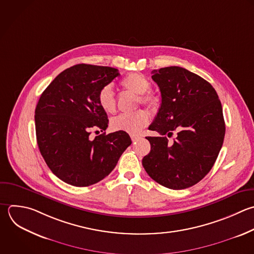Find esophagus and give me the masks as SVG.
I'll return each instance as SVG.
<instances>
[{
	"label": "esophagus",
	"instance_id": "obj_1",
	"mask_svg": "<svg viewBox=\"0 0 254 254\" xmlns=\"http://www.w3.org/2000/svg\"><path fill=\"white\" fill-rule=\"evenodd\" d=\"M130 137H131L132 142H136V141L140 138V136H139V135H136V134H131V135H130Z\"/></svg>",
	"mask_w": 254,
	"mask_h": 254
}]
</instances>
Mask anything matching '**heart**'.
Wrapping results in <instances>:
<instances>
[{"mask_svg": "<svg viewBox=\"0 0 254 254\" xmlns=\"http://www.w3.org/2000/svg\"><path fill=\"white\" fill-rule=\"evenodd\" d=\"M121 85L138 95V102L147 105L150 108H155L158 105L159 99L157 95L149 92L151 82L149 79L138 72L127 74L121 81ZM98 104L101 109L107 113H113L116 109V100L111 84H106L98 92ZM150 117L146 110L139 109L130 113H121L113 117L110 121V126L113 131H123L129 134H137L149 123Z\"/></svg>", "mask_w": 254, "mask_h": 254, "instance_id": "b5f03b06", "label": "heart"}]
</instances>
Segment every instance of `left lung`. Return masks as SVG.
Segmentation results:
<instances>
[{
	"instance_id": "1",
	"label": "left lung",
	"mask_w": 254,
	"mask_h": 254,
	"mask_svg": "<svg viewBox=\"0 0 254 254\" xmlns=\"http://www.w3.org/2000/svg\"><path fill=\"white\" fill-rule=\"evenodd\" d=\"M162 102L149 129L159 137H146L150 153L142 160L147 174L172 189L190 188L212 168L221 149L225 124L218 95L209 82L180 66L152 71ZM177 131L173 142L167 137Z\"/></svg>"
}]
</instances>
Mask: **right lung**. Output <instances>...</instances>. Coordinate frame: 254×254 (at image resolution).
<instances>
[{
	"label": "right lung",
	"mask_w": 254,
	"mask_h": 254,
	"mask_svg": "<svg viewBox=\"0 0 254 254\" xmlns=\"http://www.w3.org/2000/svg\"><path fill=\"white\" fill-rule=\"evenodd\" d=\"M109 66L76 64L60 73L40 97L35 112L37 142L52 172L64 183L88 187L108 176L132 143L123 131H105L108 117L98 92L115 77Z\"/></svg>",
	"instance_id": "obj_1"
}]
</instances>
